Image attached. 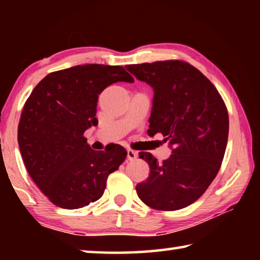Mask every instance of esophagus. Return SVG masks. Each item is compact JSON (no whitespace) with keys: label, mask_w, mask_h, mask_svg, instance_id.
<instances>
[{"label":"esophagus","mask_w":260,"mask_h":260,"mask_svg":"<svg viewBox=\"0 0 260 260\" xmlns=\"http://www.w3.org/2000/svg\"><path fill=\"white\" fill-rule=\"evenodd\" d=\"M127 158H128V160H135L136 158H138V152L128 149V150H127Z\"/></svg>","instance_id":"esophagus-1"}]
</instances>
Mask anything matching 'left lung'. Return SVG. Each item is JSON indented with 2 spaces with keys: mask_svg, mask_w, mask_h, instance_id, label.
<instances>
[{
  "mask_svg": "<svg viewBox=\"0 0 260 260\" xmlns=\"http://www.w3.org/2000/svg\"><path fill=\"white\" fill-rule=\"evenodd\" d=\"M153 89L148 134L161 133L172 150L166 160L140 152L150 173L136 186L140 200L156 210L186 208L203 195L225 155L230 120L221 96L192 65L181 60L126 65Z\"/></svg>",
  "mask_w": 260,
  "mask_h": 260,
  "instance_id": "obj_1",
  "label": "left lung"
}]
</instances>
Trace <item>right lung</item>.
<instances>
[{
  "label": "right lung",
  "instance_id": "obj_1",
  "mask_svg": "<svg viewBox=\"0 0 260 260\" xmlns=\"http://www.w3.org/2000/svg\"><path fill=\"white\" fill-rule=\"evenodd\" d=\"M119 81L134 79L121 67L77 65L48 74L26 101L18 126L21 157L35 184L59 208L100 200L109 174L125 160L119 144L95 151L83 136L99 122V95Z\"/></svg>",
  "mask_w": 260,
  "mask_h": 260
}]
</instances>
